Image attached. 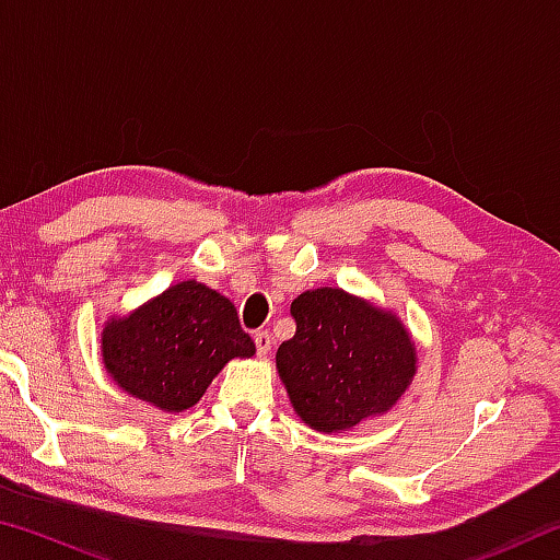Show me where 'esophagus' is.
Returning <instances> with one entry per match:
<instances>
[{"label":"esophagus","mask_w":560,"mask_h":560,"mask_svg":"<svg viewBox=\"0 0 560 560\" xmlns=\"http://www.w3.org/2000/svg\"><path fill=\"white\" fill-rule=\"evenodd\" d=\"M254 346H257V353L259 355H267L269 350H271L269 330H257V334H254Z\"/></svg>","instance_id":"obj_1"}]
</instances>
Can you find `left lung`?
I'll use <instances>...</instances> for the list:
<instances>
[{"instance_id": "8db88e82", "label": "left lung", "mask_w": 560, "mask_h": 560, "mask_svg": "<svg viewBox=\"0 0 560 560\" xmlns=\"http://www.w3.org/2000/svg\"><path fill=\"white\" fill-rule=\"evenodd\" d=\"M291 316L296 334L279 346L277 368L308 428H355L410 385L415 346L395 316L328 287L293 299Z\"/></svg>"}]
</instances>
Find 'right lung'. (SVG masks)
I'll list each match as a JSON object with an SVG mask.
<instances>
[{
	"label": "right lung",
	"mask_w": 560,
	"mask_h": 560,
	"mask_svg": "<svg viewBox=\"0 0 560 560\" xmlns=\"http://www.w3.org/2000/svg\"><path fill=\"white\" fill-rule=\"evenodd\" d=\"M101 343L113 381L167 412L200 400L226 360L254 355L232 301L197 281L175 283L136 314L110 320Z\"/></svg>",
	"instance_id": "obj_1"
}]
</instances>
